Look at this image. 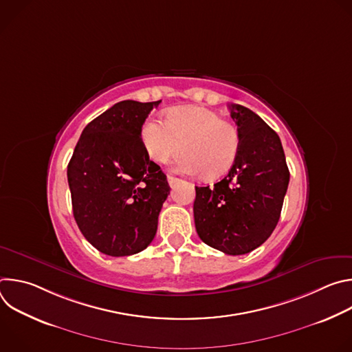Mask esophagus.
Instances as JSON below:
<instances>
[{
    "instance_id": "34e87169",
    "label": "esophagus",
    "mask_w": 352,
    "mask_h": 352,
    "mask_svg": "<svg viewBox=\"0 0 352 352\" xmlns=\"http://www.w3.org/2000/svg\"><path fill=\"white\" fill-rule=\"evenodd\" d=\"M167 179H168V184H170V186H174L179 179L178 178H175V177H173V175H168L167 177Z\"/></svg>"
}]
</instances>
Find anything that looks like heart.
<instances>
[{
    "label": "heart",
    "mask_w": 352,
    "mask_h": 352,
    "mask_svg": "<svg viewBox=\"0 0 352 352\" xmlns=\"http://www.w3.org/2000/svg\"><path fill=\"white\" fill-rule=\"evenodd\" d=\"M142 142L148 157L157 163H167L186 153L177 164L184 174L214 179L227 174L235 164L241 136L236 126L208 109L182 106L171 109L166 124L148 120L142 126Z\"/></svg>",
    "instance_id": "heart-1"
}]
</instances>
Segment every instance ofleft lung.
<instances>
[{"label": "left lung", "mask_w": 352, "mask_h": 352, "mask_svg": "<svg viewBox=\"0 0 352 352\" xmlns=\"http://www.w3.org/2000/svg\"><path fill=\"white\" fill-rule=\"evenodd\" d=\"M241 136L239 155L227 177L195 186V227L199 238L227 255L261 246L276 228L289 171L278 135L254 111L231 104Z\"/></svg>", "instance_id": "left-lung-1"}]
</instances>
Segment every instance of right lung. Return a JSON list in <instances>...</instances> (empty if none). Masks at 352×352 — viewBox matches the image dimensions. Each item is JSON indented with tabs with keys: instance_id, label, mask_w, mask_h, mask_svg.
I'll list each match as a JSON object with an SVG mask.
<instances>
[{
	"instance_id": "obj_1",
	"label": "right lung",
	"mask_w": 352,
	"mask_h": 352,
	"mask_svg": "<svg viewBox=\"0 0 352 352\" xmlns=\"http://www.w3.org/2000/svg\"><path fill=\"white\" fill-rule=\"evenodd\" d=\"M162 103L124 100L83 129L68 164L75 221L102 254L129 256L146 249L170 195L167 177L148 159L142 125Z\"/></svg>"
}]
</instances>
